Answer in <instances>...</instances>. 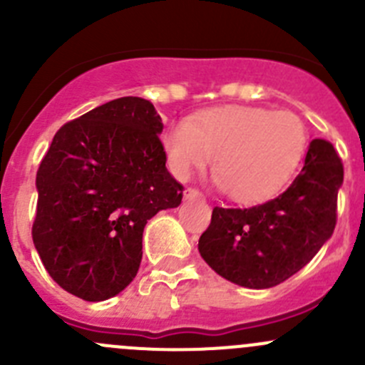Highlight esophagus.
<instances>
[{"label":"esophagus","instance_id":"34e87169","mask_svg":"<svg viewBox=\"0 0 365 365\" xmlns=\"http://www.w3.org/2000/svg\"><path fill=\"white\" fill-rule=\"evenodd\" d=\"M185 200H205V196L196 187H189V189H185Z\"/></svg>","mask_w":365,"mask_h":365}]
</instances>
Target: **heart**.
<instances>
[{"mask_svg":"<svg viewBox=\"0 0 365 365\" xmlns=\"http://www.w3.org/2000/svg\"><path fill=\"white\" fill-rule=\"evenodd\" d=\"M307 143V128L292 111L217 108L169 128L164 148L180 178L215 157L213 173L224 192L238 203H256L293 178Z\"/></svg>","mask_w":365,"mask_h":365,"instance_id":"obj_1","label":"heart"}]
</instances>
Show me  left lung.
I'll use <instances>...</instances> for the list:
<instances>
[{
  "mask_svg": "<svg viewBox=\"0 0 365 365\" xmlns=\"http://www.w3.org/2000/svg\"><path fill=\"white\" fill-rule=\"evenodd\" d=\"M342 176L344 168L332 143L312 139L300 175L277 197L249 208H213L197 244L200 254L238 286L281 284L332 237Z\"/></svg>",
  "mask_w": 365,
  "mask_h": 365,
  "instance_id": "1",
  "label": "left lung"
}]
</instances>
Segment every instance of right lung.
I'll return each instance as SVG.
<instances>
[{"instance_id": "obj_1", "label": "right lung", "mask_w": 365, "mask_h": 365, "mask_svg": "<svg viewBox=\"0 0 365 365\" xmlns=\"http://www.w3.org/2000/svg\"><path fill=\"white\" fill-rule=\"evenodd\" d=\"M164 128L150 101L121 97L65 123L36 171L31 235L51 277L86 302L108 300L135 277L143 231L182 203L165 168Z\"/></svg>"}]
</instances>
